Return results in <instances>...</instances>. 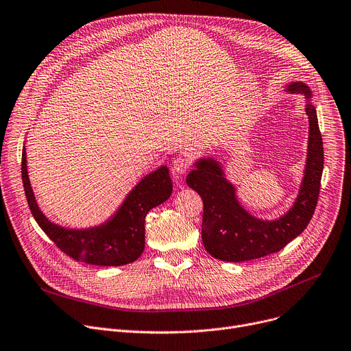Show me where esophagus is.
Returning <instances> with one entry per match:
<instances>
[{
	"label": "esophagus",
	"instance_id": "34e87169",
	"mask_svg": "<svg viewBox=\"0 0 351 351\" xmlns=\"http://www.w3.org/2000/svg\"><path fill=\"white\" fill-rule=\"evenodd\" d=\"M173 169L177 174H184L188 169H190V160L184 156H178L173 161Z\"/></svg>",
	"mask_w": 351,
	"mask_h": 351
}]
</instances>
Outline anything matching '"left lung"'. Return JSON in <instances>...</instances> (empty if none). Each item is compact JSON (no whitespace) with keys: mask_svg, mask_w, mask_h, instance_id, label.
I'll use <instances>...</instances> for the list:
<instances>
[{"mask_svg":"<svg viewBox=\"0 0 351 351\" xmlns=\"http://www.w3.org/2000/svg\"><path fill=\"white\" fill-rule=\"evenodd\" d=\"M285 91L305 97L309 119L304 180L298 197L287 213L274 221L253 217L239 202L236 188L225 177L219 161L212 157L198 158L195 169L186 176V185L202 198V241L215 258L240 263L277 253L305 230L315 212L323 171V142L316 108L306 84L293 82Z\"/></svg>","mask_w":351,"mask_h":351,"instance_id":"8db88e82","label":"left lung"}]
</instances>
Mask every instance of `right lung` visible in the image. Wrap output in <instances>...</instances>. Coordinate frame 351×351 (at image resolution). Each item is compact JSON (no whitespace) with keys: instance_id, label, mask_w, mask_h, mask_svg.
Segmentation results:
<instances>
[{"instance_id":"right-lung-1","label":"right lung","mask_w":351,"mask_h":351,"mask_svg":"<svg viewBox=\"0 0 351 351\" xmlns=\"http://www.w3.org/2000/svg\"><path fill=\"white\" fill-rule=\"evenodd\" d=\"M22 182L29 209L40 229L69 257L93 265H123L138 260L145 250L147 212L167 201L173 193L169 169L161 166L145 176L126 195L122 205L104 223L86 229H69L50 222L40 210L22 149Z\"/></svg>"}]
</instances>
